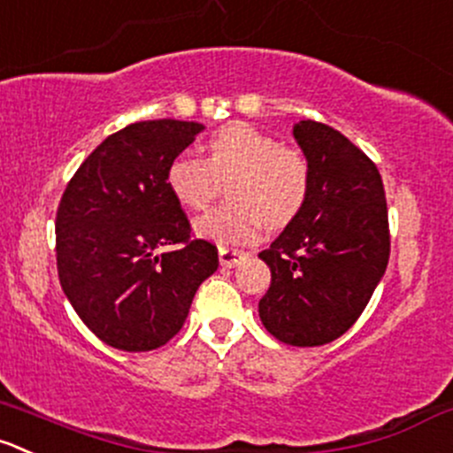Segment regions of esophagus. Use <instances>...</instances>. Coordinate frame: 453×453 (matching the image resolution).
<instances>
[{"label": "esophagus", "mask_w": 453, "mask_h": 453, "mask_svg": "<svg viewBox=\"0 0 453 453\" xmlns=\"http://www.w3.org/2000/svg\"><path fill=\"white\" fill-rule=\"evenodd\" d=\"M219 258H221L223 267H234L243 261L245 252L243 250H234V248H219Z\"/></svg>", "instance_id": "esophagus-1"}]
</instances>
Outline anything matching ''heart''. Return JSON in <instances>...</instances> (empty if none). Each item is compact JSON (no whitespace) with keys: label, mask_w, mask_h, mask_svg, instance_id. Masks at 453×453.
Masks as SVG:
<instances>
[{"label":"heart","mask_w":453,"mask_h":453,"mask_svg":"<svg viewBox=\"0 0 453 453\" xmlns=\"http://www.w3.org/2000/svg\"><path fill=\"white\" fill-rule=\"evenodd\" d=\"M232 203L196 219L195 232L221 245L250 243L263 226L285 227L310 192V168L301 152L248 124H230L208 139V159L181 155L168 165L170 192L188 210L208 208L223 179Z\"/></svg>","instance_id":"b5f03b06"}]
</instances>
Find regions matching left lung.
<instances>
[{
    "label": "left lung",
    "mask_w": 453,
    "mask_h": 453,
    "mask_svg": "<svg viewBox=\"0 0 453 453\" xmlns=\"http://www.w3.org/2000/svg\"><path fill=\"white\" fill-rule=\"evenodd\" d=\"M292 134L310 192L258 254L272 272L258 316L280 343L319 348L357 323L388 270V201L379 168L338 130L307 119Z\"/></svg>",
    "instance_id": "obj_1"
}]
</instances>
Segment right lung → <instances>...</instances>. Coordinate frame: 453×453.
<instances>
[{"label":"right lung","instance_id":"right-lung-1","mask_svg":"<svg viewBox=\"0 0 453 453\" xmlns=\"http://www.w3.org/2000/svg\"><path fill=\"white\" fill-rule=\"evenodd\" d=\"M203 130L177 119L126 126L88 155L61 196V289L110 348L150 352L168 343L199 285L217 272V245L190 239L188 217L165 181L173 159ZM177 242V250L163 252Z\"/></svg>","mask_w":453,"mask_h":453}]
</instances>
